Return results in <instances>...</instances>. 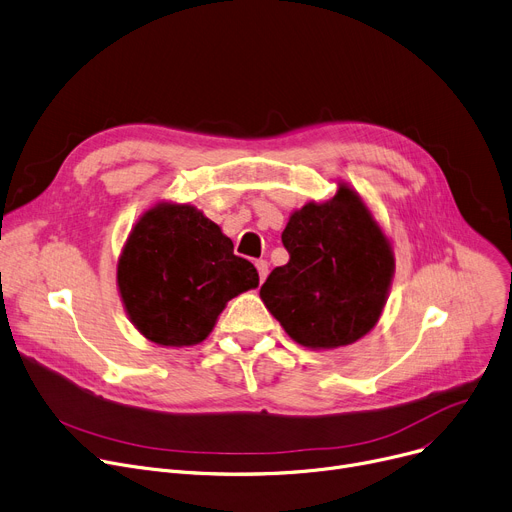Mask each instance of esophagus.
I'll list each match as a JSON object with an SVG mask.
<instances>
[{"mask_svg": "<svg viewBox=\"0 0 512 512\" xmlns=\"http://www.w3.org/2000/svg\"><path fill=\"white\" fill-rule=\"evenodd\" d=\"M254 264H256V268H258V277H260V283H262V281L266 279V275H268V262L260 258V260H256Z\"/></svg>", "mask_w": 512, "mask_h": 512, "instance_id": "1", "label": "esophagus"}]
</instances>
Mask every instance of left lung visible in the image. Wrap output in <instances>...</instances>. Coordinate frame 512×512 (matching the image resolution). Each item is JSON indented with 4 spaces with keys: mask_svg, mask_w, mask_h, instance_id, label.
I'll return each instance as SVG.
<instances>
[{
    "mask_svg": "<svg viewBox=\"0 0 512 512\" xmlns=\"http://www.w3.org/2000/svg\"><path fill=\"white\" fill-rule=\"evenodd\" d=\"M281 239L289 262L268 275L260 297L285 333L312 349L343 347L370 333L395 258L362 198L341 186L333 200L295 210Z\"/></svg>",
    "mask_w": 512,
    "mask_h": 512,
    "instance_id": "left-lung-1",
    "label": "left lung"
}]
</instances>
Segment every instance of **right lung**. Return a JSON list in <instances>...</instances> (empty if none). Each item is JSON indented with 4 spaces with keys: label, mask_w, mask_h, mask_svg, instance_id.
I'll use <instances>...</instances> for the list:
<instances>
[{
    "label": "right lung",
    "mask_w": 512,
    "mask_h": 512,
    "mask_svg": "<svg viewBox=\"0 0 512 512\" xmlns=\"http://www.w3.org/2000/svg\"><path fill=\"white\" fill-rule=\"evenodd\" d=\"M117 285L148 341L184 347L204 341L229 299L258 287V273L200 210L157 204L128 237Z\"/></svg>",
    "instance_id": "add662e5"
}]
</instances>
